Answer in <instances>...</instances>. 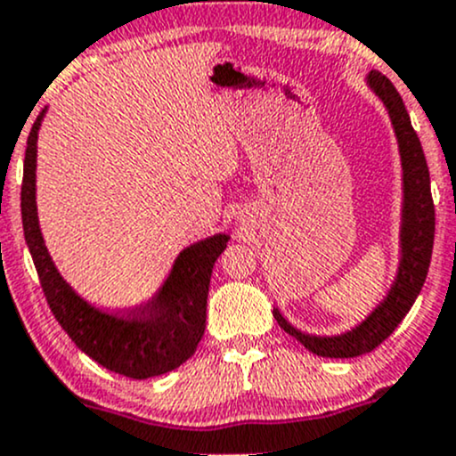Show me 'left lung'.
I'll return each mask as SVG.
<instances>
[{
    "label": "left lung",
    "instance_id": "left-lung-1",
    "mask_svg": "<svg viewBox=\"0 0 456 456\" xmlns=\"http://www.w3.org/2000/svg\"><path fill=\"white\" fill-rule=\"evenodd\" d=\"M366 81L388 110L395 134H397L399 154H402L403 214L402 262H399L397 278H395V284L390 287L384 302L360 326L342 335H335V338L302 333V330L293 329L278 309H273V317L278 320V324L291 338H296L302 346L309 348L315 355L335 357V360L338 357H357L375 351L397 329L399 322L406 317L411 306L415 305L421 287H424L432 257V242H435V205H432L430 194V172H428L419 136L412 130L406 105H403L395 86L390 84L388 77L370 70Z\"/></svg>",
    "mask_w": 456,
    "mask_h": 456
}]
</instances>
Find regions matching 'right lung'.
<instances>
[{
  "label": "right lung",
  "mask_w": 456,
  "mask_h": 456,
  "mask_svg": "<svg viewBox=\"0 0 456 456\" xmlns=\"http://www.w3.org/2000/svg\"><path fill=\"white\" fill-rule=\"evenodd\" d=\"M44 112L32 123L21 183V223L41 289L61 329L87 357L130 379L165 375L194 355L205 333L207 293L214 262L229 236L216 233L181 251L160 291L147 305L112 315L87 305L59 275L39 232L35 202L37 134Z\"/></svg>",
  "instance_id": "1"
}]
</instances>
